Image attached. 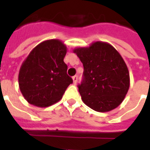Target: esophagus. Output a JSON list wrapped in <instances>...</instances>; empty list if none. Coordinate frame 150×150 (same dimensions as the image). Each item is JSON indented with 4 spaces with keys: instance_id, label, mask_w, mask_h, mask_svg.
<instances>
[{
    "instance_id": "obj_1",
    "label": "esophagus",
    "mask_w": 150,
    "mask_h": 150,
    "mask_svg": "<svg viewBox=\"0 0 150 150\" xmlns=\"http://www.w3.org/2000/svg\"><path fill=\"white\" fill-rule=\"evenodd\" d=\"M72 79H73V82H74V84H76V83H77V81H78V76H77V75H75V76H73Z\"/></svg>"
}]
</instances>
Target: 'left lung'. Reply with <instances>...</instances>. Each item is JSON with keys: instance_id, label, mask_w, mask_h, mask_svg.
<instances>
[{"instance_id": "8db88e82", "label": "left lung", "mask_w": 150, "mask_h": 150, "mask_svg": "<svg viewBox=\"0 0 150 150\" xmlns=\"http://www.w3.org/2000/svg\"><path fill=\"white\" fill-rule=\"evenodd\" d=\"M84 68L78 86L82 101L91 109L107 112L121 104L130 86L125 62L110 44L95 42L89 47L74 50Z\"/></svg>"}]
</instances>
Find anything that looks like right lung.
Returning <instances> with one entry per match:
<instances>
[{"instance_id":"1","label":"right lung","mask_w":150,"mask_h":150,"mask_svg":"<svg viewBox=\"0 0 150 150\" xmlns=\"http://www.w3.org/2000/svg\"><path fill=\"white\" fill-rule=\"evenodd\" d=\"M66 53V46L58 40L43 41L29 53L20 68L18 85L30 104L47 107L62 98L73 82L64 62Z\"/></svg>"}]
</instances>
